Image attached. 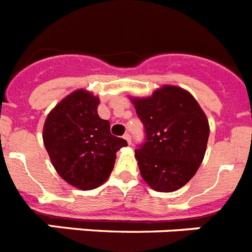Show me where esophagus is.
<instances>
[{
    "label": "esophagus",
    "mask_w": 252,
    "mask_h": 252,
    "mask_svg": "<svg viewBox=\"0 0 252 252\" xmlns=\"http://www.w3.org/2000/svg\"><path fill=\"white\" fill-rule=\"evenodd\" d=\"M124 138H126V141L128 142V145H130V143H132V136H130L129 133L124 134Z\"/></svg>",
    "instance_id": "34e87169"
}]
</instances>
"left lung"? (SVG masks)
<instances>
[{
    "mask_svg": "<svg viewBox=\"0 0 252 252\" xmlns=\"http://www.w3.org/2000/svg\"><path fill=\"white\" fill-rule=\"evenodd\" d=\"M132 102L143 124L145 142L136 149L139 172L158 192L183 187L202 162L209 139L208 118L191 94L165 86Z\"/></svg>",
    "mask_w": 252,
    "mask_h": 252,
    "instance_id": "obj_1",
    "label": "left lung"
}]
</instances>
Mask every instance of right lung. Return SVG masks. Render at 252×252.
Masks as SVG:
<instances>
[{
    "label": "right lung",
    "instance_id": "obj_1",
    "mask_svg": "<svg viewBox=\"0 0 252 252\" xmlns=\"http://www.w3.org/2000/svg\"><path fill=\"white\" fill-rule=\"evenodd\" d=\"M98 103L90 92L75 91L56 105L43 126L44 147L56 172L84 191L109 178L116 152L128 145L111 134L109 120L97 114Z\"/></svg>",
    "mask_w": 252,
    "mask_h": 252
}]
</instances>
